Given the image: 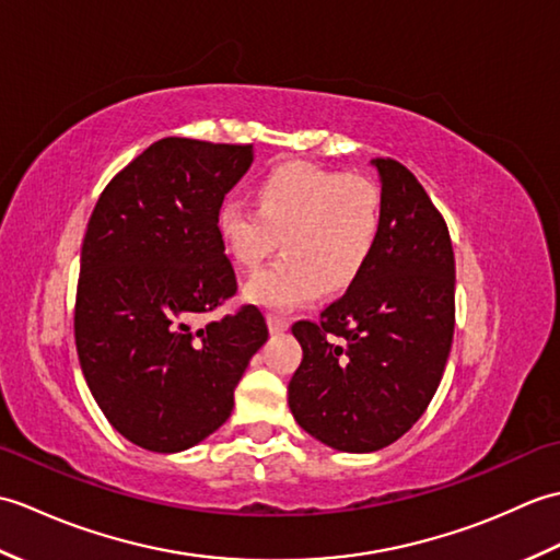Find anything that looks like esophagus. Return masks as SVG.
<instances>
[{"label":"esophagus","mask_w":560,"mask_h":560,"mask_svg":"<svg viewBox=\"0 0 560 560\" xmlns=\"http://www.w3.org/2000/svg\"><path fill=\"white\" fill-rule=\"evenodd\" d=\"M289 325H291L289 317H283L279 313H269L267 315V327H269L271 335H281V331L289 329Z\"/></svg>","instance_id":"34e87169"}]
</instances>
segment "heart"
Returning a JSON list of instances; mask_svg holds the SVG:
<instances>
[{
  "mask_svg": "<svg viewBox=\"0 0 560 560\" xmlns=\"http://www.w3.org/2000/svg\"><path fill=\"white\" fill-rule=\"evenodd\" d=\"M255 208L225 201L217 233L225 255L245 271L259 269L279 243L287 249L245 287V299L269 311L305 305L325 289H349L371 261L383 225V197L373 180L305 161L261 177Z\"/></svg>",
  "mask_w": 560,
  "mask_h": 560,
  "instance_id": "heart-1",
  "label": "heart"
}]
</instances>
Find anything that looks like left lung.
I'll list each match as a JSON object with an SVG mask.
<instances>
[{"label":"left lung","mask_w":560,"mask_h":560,"mask_svg":"<svg viewBox=\"0 0 560 560\" xmlns=\"http://www.w3.org/2000/svg\"><path fill=\"white\" fill-rule=\"evenodd\" d=\"M380 175L383 225L363 273L319 323H295L303 361L289 407L305 433L341 452H375L421 419L455 331V253L413 173L392 159Z\"/></svg>","instance_id":"8db88e82"}]
</instances>
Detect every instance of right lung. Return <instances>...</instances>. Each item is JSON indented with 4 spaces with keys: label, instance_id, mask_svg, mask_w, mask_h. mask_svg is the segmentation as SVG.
Masks as SVG:
<instances>
[{
    "label": "right lung",
    "instance_id": "1",
    "mask_svg": "<svg viewBox=\"0 0 560 560\" xmlns=\"http://www.w3.org/2000/svg\"><path fill=\"white\" fill-rule=\"evenodd\" d=\"M253 147L168 137L103 189L81 245L74 337L105 419L129 443L183 452L229 421L269 331L255 305L192 329L235 293L217 233Z\"/></svg>",
    "mask_w": 560,
    "mask_h": 560
}]
</instances>
